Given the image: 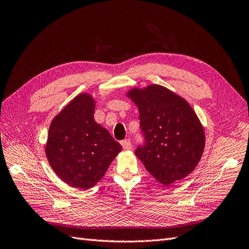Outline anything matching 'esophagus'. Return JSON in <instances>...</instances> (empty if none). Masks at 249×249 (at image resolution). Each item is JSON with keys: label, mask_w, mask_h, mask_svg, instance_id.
Returning a JSON list of instances; mask_svg holds the SVG:
<instances>
[{"label": "esophagus", "mask_w": 249, "mask_h": 249, "mask_svg": "<svg viewBox=\"0 0 249 249\" xmlns=\"http://www.w3.org/2000/svg\"><path fill=\"white\" fill-rule=\"evenodd\" d=\"M121 145H122V147L125 149V150H129V149H131V142L130 140H124L121 142Z\"/></svg>", "instance_id": "obj_1"}]
</instances>
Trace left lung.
Segmentation results:
<instances>
[{
	"mask_svg": "<svg viewBox=\"0 0 249 249\" xmlns=\"http://www.w3.org/2000/svg\"><path fill=\"white\" fill-rule=\"evenodd\" d=\"M126 96L140 111L145 143L134 153L147 171L164 186L193 172L202 156L205 136L191 105L159 84L133 88Z\"/></svg>",
	"mask_w": 249,
	"mask_h": 249,
	"instance_id": "obj_1",
	"label": "left lung"
}]
</instances>
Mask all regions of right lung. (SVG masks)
Masks as SVG:
<instances>
[{"instance_id":"1","label":"right lung","mask_w":249,"mask_h":249,"mask_svg":"<svg viewBox=\"0 0 249 249\" xmlns=\"http://www.w3.org/2000/svg\"><path fill=\"white\" fill-rule=\"evenodd\" d=\"M89 94L76 96L49 127L46 155L61 180L80 190L93 188L122 150L107 129L94 119Z\"/></svg>"}]
</instances>
